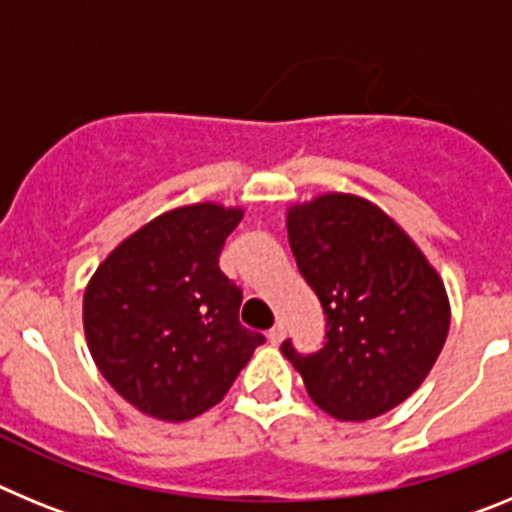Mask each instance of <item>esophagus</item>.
<instances>
[{"mask_svg":"<svg viewBox=\"0 0 512 512\" xmlns=\"http://www.w3.org/2000/svg\"><path fill=\"white\" fill-rule=\"evenodd\" d=\"M284 336H287V325H284L282 320H279V323L269 330V341L271 343H282Z\"/></svg>","mask_w":512,"mask_h":512,"instance_id":"1","label":"esophagus"}]
</instances>
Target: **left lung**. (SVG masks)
Here are the masks:
<instances>
[{"label": "left lung", "instance_id": "8db88e82", "mask_svg": "<svg viewBox=\"0 0 512 512\" xmlns=\"http://www.w3.org/2000/svg\"><path fill=\"white\" fill-rule=\"evenodd\" d=\"M289 246L325 312V343L282 354L338 420L384 415L420 387L449 336V297L410 235L372 202L323 194L289 207Z\"/></svg>", "mask_w": 512, "mask_h": 512}]
</instances>
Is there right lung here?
<instances>
[{
    "instance_id": "add662e5",
    "label": "right lung",
    "mask_w": 512,
    "mask_h": 512,
    "mask_svg": "<svg viewBox=\"0 0 512 512\" xmlns=\"http://www.w3.org/2000/svg\"><path fill=\"white\" fill-rule=\"evenodd\" d=\"M243 210L187 205L120 243L84 292L94 364L140 413L189 420L223 400L264 336L238 320L243 292L217 261Z\"/></svg>"
}]
</instances>
